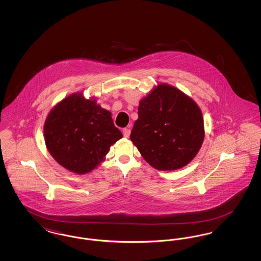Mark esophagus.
<instances>
[{
    "label": "esophagus",
    "instance_id": "obj_1",
    "mask_svg": "<svg viewBox=\"0 0 261 261\" xmlns=\"http://www.w3.org/2000/svg\"><path fill=\"white\" fill-rule=\"evenodd\" d=\"M130 133H131V130L129 128H124L123 129V136L128 138V137L130 136Z\"/></svg>",
    "mask_w": 261,
    "mask_h": 261
}]
</instances>
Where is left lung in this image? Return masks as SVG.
I'll return each mask as SVG.
<instances>
[{"instance_id":"left-lung-1","label":"left lung","mask_w":261,"mask_h":261,"mask_svg":"<svg viewBox=\"0 0 261 261\" xmlns=\"http://www.w3.org/2000/svg\"><path fill=\"white\" fill-rule=\"evenodd\" d=\"M130 139L145 161L158 170L186 166L204 138L202 113L194 99L162 83L140 100Z\"/></svg>"}]
</instances>
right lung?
I'll list each match as a JSON object with an SVG mask.
<instances>
[{
  "label": "right lung",
  "instance_id": "add662e5",
  "mask_svg": "<svg viewBox=\"0 0 261 261\" xmlns=\"http://www.w3.org/2000/svg\"><path fill=\"white\" fill-rule=\"evenodd\" d=\"M46 147L55 161L76 174L91 172L122 138L112 113L94 98L74 93L58 102L44 124Z\"/></svg>",
  "mask_w": 261,
  "mask_h": 261
}]
</instances>
